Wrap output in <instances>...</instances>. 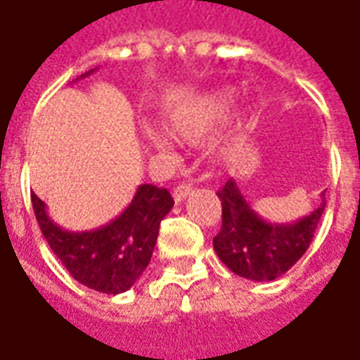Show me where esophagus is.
<instances>
[{"mask_svg": "<svg viewBox=\"0 0 360 360\" xmlns=\"http://www.w3.org/2000/svg\"><path fill=\"white\" fill-rule=\"evenodd\" d=\"M191 185H185V183H181V185H177V187L173 188V200L175 202H183L185 198H187L188 195H191Z\"/></svg>", "mask_w": 360, "mask_h": 360, "instance_id": "esophagus-1", "label": "esophagus"}]
</instances>
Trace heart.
<instances>
[{"mask_svg": "<svg viewBox=\"0 0 360 360\" xmlns=\"http://www.w3.org/2000/svg\"><path fill=\"white\" fill-rule=\"evenodd\" d=\"M233 100L235 92L229 89L216 90L210 94L200 96L195 102L173 111L172 115L165 119V129L172 136L183 142L202 141L206 134H210L227 117V113L233 105ZM144 141L150 148L162 152V154L169 150L167 139L158 131H152V129L144 131Z\"/></svg>", "mask_w": 360, "mask_h": 360, "instance_id": "obj_1", "label": "heart"}]
</instances>
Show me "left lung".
<instances>
[{"instance_id":"obj_1","label":"left lung","mask_w":360,"mask_h":360,"mask_svg":"<svg viewBox=\"0 0 360 360\" xmlns=\"http://www.w3.org/2000/svg\"><path fill=\"white\" fill-rule=\"evenodd\" d=\"M309 216L291 224H271L252 210L237 181L229 179L218 191L221 200V229L214 237V250L229 270L252 279L271 281L283 276L307 252L312 243L326 200Z\"/></svg>"}]
</instances>
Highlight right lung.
<instances>
[{"label": "right lung", "instance_id": "add662e5", "mask_svg": "<svg viewBox=\"0 0 360 360\" xmlns=\"http://www.w3.org/2000/svg\"><path fill=\"white\" fill-rule=\"evenodd\" d=\"M30 196L38 226L53 255L79 283L108 295L123 293L141 278L156 247L160 224L173 208L167 188L141 185L131 204L110 224L89 231H67L50 218L46 204L34 193Z\"/></svg>", "mask_w": 360, "mask_h": 360}]
</instances>
